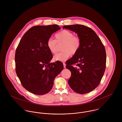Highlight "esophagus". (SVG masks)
<instances>
[{
	"label": "esophagus",
	"instance_id": "34e87169",
	"mask_svg": "<svg viewBox=\"0 0 122 122\" xmlns=\"http://www.w3.org/2000/svg\"><path fill=\"white\" fill-rule=\"evenodd\" d=\"M63 66H64V68H66V64L64 63V62H63Z\"/></svg>",
	"mask_w": 122,
	"mask_h": 122
}]
</instances>
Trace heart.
<instances>
[{"mask_svg": "<svg viewBox=\"0 0 122 122\" xmlns=\"http://www.w3.org/2000/svg\"><path fill=\"white\" fill-rule=\"evenodd\" d=\"M55 40L49 39L46 43V46L52 54H55L58 51V44H63L62 52L55 55L53 59L57 61H64L70 56V54L74 55L78 51L81 46V40L78 36L68 30H63L55 36Z\"/></svg>", "mask_w": 122, "mask_h": 122, "instance_id": "heart-1", "label": "heart"}]
</instances>
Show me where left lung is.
<instances>
[{
    "mask_svg": "<svg viewBox=\"0 0 122 122\" xmlns=\"http://www.w3.org/2000/svg\"><path fill=\"white\" fill-rule=\"evenodd\" d=\"M62 28L75 32L81 40L78 51L66 62V67L71 73L69 85L76 92L87 93L99 85L104 75L106 63L104 46L89 27L74 24L65 25Z\"/></svg>",
    "mask_w": 122,
    "mask_h": 122,
    "instance_id": "1",
    "label": "left lung"
}]
</instances>
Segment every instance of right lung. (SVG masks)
<instances>
[{
	"label": "right lung",
	"mask_w": 122,
	"mask_h": 122,
	"mask_svg": "<svg viewBox=\"0 0 122 122\" xmlns=\"http://www.w3.org/2000/svg\"><path fill=\"white\" fill-rule=\"evenodd\" d=\"M56 25L35 26L22 37L16 50V73L25 89L36 95H43L52 89L55 77L63 69L62 62L50 63L52 54L46 43L60 30Z\"/></svg>",
	"instance_id": "1"
}]
</instances>
